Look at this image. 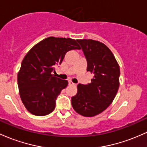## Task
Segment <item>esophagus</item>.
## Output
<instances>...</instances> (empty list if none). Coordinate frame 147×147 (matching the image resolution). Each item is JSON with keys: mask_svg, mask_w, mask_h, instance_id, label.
<instances>
[{"mask_svg": "<svg viewBox=\"0 0 147 147\" xmlns=\"http://www.w3.org/2000/svg\"><path fill=\"white\" fill-rule=\"evenodd\" d=\"M69 85H73V86H75V85H76V84L73 83L72 81H69Z\"/></svg>", "mask_w": 147, "mask_h": 147, "instance_id": "esophagus-1", "label": "esophagus"}]
</instances>
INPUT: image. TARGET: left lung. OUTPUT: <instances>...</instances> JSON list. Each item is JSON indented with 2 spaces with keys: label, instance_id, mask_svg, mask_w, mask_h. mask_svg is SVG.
Here are the masks:
<instances>
[{
  "label": "left lung",
  "instance_id": "left-lung-1",
  "mask_svg": "<svg viewBox=\"0 0 147 147\" xmlns=\"http://www.w3.org/2000/svg\"><path fill=\"white\" fill-rule=\"evenodd\" d=\"M87 61V71L93 74L91 82L79 84L72 97L73 109L80 115L92 117L105 110L113 102L119 87V65L110 49L100 42L77 40Z\"/></svg>",
  "mask_w": 147,
  "mask_h": 147
}]
</instances>
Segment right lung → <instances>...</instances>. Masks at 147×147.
Wrapping results in <instances>:
<instances>
[{
  "label": "right lung",
  "mask_w": 147,
  "mask_h": 147,
  "mask_svg": "<svg viewBox=\"0 0 147 147\" xmlns=\"http://www.w3.org/2000/svg\"><path fill=\"white\" fill-rule=\"evenodd\" d=\"M72 49H81L77 40L49 37L35 45L24 58L17 76L19 91L32 114L45 116L55 109L56 98L68 82L51 73Z\"/></svg>",
  "instance_id": "1"
}]
</instances>
